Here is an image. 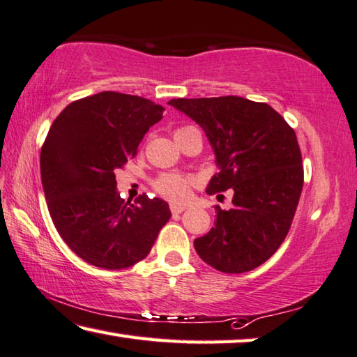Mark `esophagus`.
<instances>
[{
  "label": "esophagus",
  "mask_w": 357,
  "mask_h": 357,
  "mask_svg": "<svg viewBox=\"0 0 357 357\" xmlns=\"http://www.w3.org/2000/svg\"><path fill=\"white\" fill-rule=\"evenodd\" d=\"M170 209H172L173 215H179L181 212L185 211V206H181V204H174V203H173V204L170 206Z\"/></svg>",
  "instance_id": "obj_1"
}]
</instances>
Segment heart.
I'll return each mask as SVG.
<instances>
[{
  "mask_svg": "<svg viewBox=\"0 0 357 357\" xmlns=\"http://www.w3.org/2000/svg\"><path fill=\"white\" fill-rule=\"evenodd\" d=\"M190 128H179L174 131V137ZM193 179L189 176H184V174L178 173H167L162 174L154 183V189L158 190L159 195H162L167 199L173 201V203H184V201L190 197V189H192Z\"/></svg>",
  "mask_w": 357,
  "mask_h": 357,
  "instance_id": "obj_1",
  "label": "heart"
}]
</instances>
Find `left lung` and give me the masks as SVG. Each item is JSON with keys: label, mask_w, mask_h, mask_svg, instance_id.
Wrapping results in <instances>:
<instances>
[{"label": "left lung", "mask_w": 357, "mask_h": 357, "mask_svg": "<svg viewBox=\"0 0 357 357\" xmlns=\"http://www.w3.org/2000/svg\"><path fill=\"white\" fill-rule=\"evenodd\" d=\"M168 105L203 128L218 173L206 192L232 190L217 206L215 226L195 238L198 256L223 273H245L275 255L286 238L303 190L296 134L267 102L241 96L176 98Z\"/></svg>", "instance_id": "8db88e82"}]
</instances>
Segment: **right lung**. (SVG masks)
I'll return each mask as SVG.
<instances>
[{"label":"right lung","mask_w":357,"mask_h":357,"mask_svg":"<svg viewBox=\"0 0 357 357\" xmlns=\"http://www.w3.org/2000/svg\"><path fill=\"white\" fill-rule=\"evenodd\" d=\"M162 112L142 96L100 92L70 102L45 139L40 174L51 220L70 250L95 267H132L172 217L168 203L145 193L125 203L115 181Z\"/></svg>","instance_id":"obj_1"}]
</instances>
